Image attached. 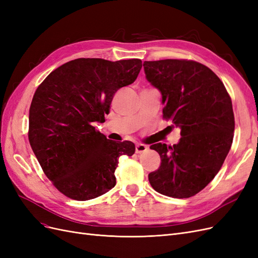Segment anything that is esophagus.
I'll return each instance as SVG.
<instances>
[{
  "mask_svg": "<svg viewBox=\"0 0 258 258\" xmlns=\"http://www.w3.org/2000/svg\"><path fill=\"white\" fill-rule=\"evenodd\" d=\"M147 151V146L144 145V144H138L136 146V153L137 154H141V153H144Z\"/></svg>",
  "mask_w": 258,
  "mask_h": 258,
  "instance_id": "esophagus-1",
  "label": "esophagus"
}]
</instances>
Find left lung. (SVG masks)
Wrapping results in <instances>:
<instances>
[{
  "label": "left lung",
  "instance_id": "8db88e82",
  "mask_svg": "<svg viewBox=\"0 0 258 258\" xmlns=\"http://www.w3.org/2000/svg\"><path fill=\"white\" fill-rule=\"evenodd\" d=\"M146 80L162 97L163 118L181 128L177 144L151 146L161 158L148 174L153 188L189 198L212 181L229 153L235 130L231 99L208 67L192 60L144 61Z\"/></svg>",
  "mask_w": 258,
  "mask_h": 258
}]
</instances>
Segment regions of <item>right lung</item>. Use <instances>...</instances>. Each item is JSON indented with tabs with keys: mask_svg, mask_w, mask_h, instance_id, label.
<instances>
[{
	"mask_svg": "<svg viewBox=\"0 0 258 258\" xmlns=\"http://www.w3.org/2000/svg\"><path fill=\"white\" fill-rule=\"evenodd\" d=\"M140 59L108 61L80 58L62 64L38 86L29 112V141L40 165L67 197L85 201L116 185L121 155L132 156V142H114L97 131L116 91L134 83Z\"/></svg>",
	"mask_w": 258,
	"mask_h": 258,
	"instance_id": "right-lung-1",
	"label": "right lung"
}]
</instances>
